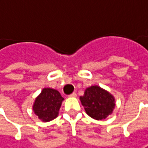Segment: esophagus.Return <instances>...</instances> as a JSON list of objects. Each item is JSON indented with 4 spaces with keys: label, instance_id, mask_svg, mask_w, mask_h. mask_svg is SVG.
<instances>
[{
    "label": "esophagus",
    "instance_id": "obj_1",
    "mask_svg": "<svg viewBox=\"0 0 148 148\" xmlns=\"http://www.w3.org/2000/svg\"><path fill=\"white\" fill-rule=\"evenodd\" d=\"M69 97H71V98H75V97H77V93H76V92H72L71 94H70V95H69Z\"/></svg>",
    "mask_w": 148,
    "mask_h": 148
}]
</instances>
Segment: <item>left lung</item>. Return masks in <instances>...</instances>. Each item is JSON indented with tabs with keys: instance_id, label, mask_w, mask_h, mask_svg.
<instances>
[{
	"instance_id": "obj_1",
	"label": "left lung",
	"mask_w": 148,
	"mask_h": 148,
	"mask_svg": "<svg viewBox=\"0 0 148 148\" xmlns=\"http://www.w3.org/2000/svg\"><path fill=\"white\" fill-rule=\"evenodd\" d=\"M86 113L95 120H104L112 114L115 106L114 96L99 86H91L80 97Z\"/></svg>"
}]
</instances>
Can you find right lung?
I'll use <instances>...</instances> for the list:
<instances>
[{"mask_svg":"<svg viewBox=\"0 0 148 148\" xmlns=\"http://www.w3.org/2000/svg\"><path fill=\"white\" fill-rule=\"evenodd\" d=\"M64 99L57 90L44 88L34 103L33 110L42 121L49 122L56 119Z\"/></svg>","mask_w":148,"mask_h":148,"instance_id":"right-lung-1","label":"right lung"}]
</instances>
